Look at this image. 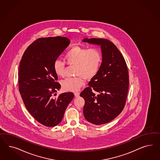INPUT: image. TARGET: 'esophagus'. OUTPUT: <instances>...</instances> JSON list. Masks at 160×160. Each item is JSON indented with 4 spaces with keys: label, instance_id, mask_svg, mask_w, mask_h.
Instances as JSON below:
<instances>
[{
    "label": "esophagus",
    "instance_id": "esophagus-1",
    "mask_svg": "<svg viewBox=\"0 0 160 160\" xmlns=\"http://www.w3.org/2000/svg\"><path fill=\"white\" fill-rule=\"evenodd\" d=\"M80 96V93L79 92H74V96L76 97H78Z\"/></svg>",
    "mask_w": 160,
    "mask_h": 160
}]
</instances>
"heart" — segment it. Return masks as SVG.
<instances>
[{"instance_id": "obj_1", "label": "heart", "mask_w": 160, "mask_h": 160, "mask_svg": "<svg viewBox=\"0 0 160 160\" xmlns=\"http://www.w3.org/2000/svg\"><path fill=\"white\" fill-rule=\"evenodd\" d=\"M64 60L68 66H75L74 74L77 76L63 80L61 84L65 91L76 92L85 84V78L90 80L97 74L102 66V56L97 48H88L74 46L64 55ZM54 72L58 77H63L65 64L59 59L54 62Z\"/></svg>"}]
</instances>
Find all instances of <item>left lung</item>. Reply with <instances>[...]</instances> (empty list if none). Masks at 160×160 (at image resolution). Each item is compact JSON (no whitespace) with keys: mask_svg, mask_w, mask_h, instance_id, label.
<instances>
[{"mask_svg":"<svg viewBox=\"0 0 160 160\" xmlns=\"http://www.w3.org/2000/svg\"><path fill=\"white\" fill-rule=\"evenodd\" d=\"M84 42L100 45L102 66L80 96L85 104V118L96 125L107 123L118 116L126 104L129 76L126 60L114 44L104 39H84ZM98 92L96 95L94 92Z\"/></svg>","mask_w":160,"mask_h":160,"instance_id":"obj_1","label":"left lung"}]
</instances>
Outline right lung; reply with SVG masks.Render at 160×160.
Instances as JSON below:
<instances>
[{"instance_id":"right-lung-1","label":"right lung","mask_w":160,"mask_h":160,"mask_svg":"<svg viewBox=\"0 0 160 160\" xmlns=\"http://www.w3.org/2000/svg\"><path fill=\"white\" fill-rule=\"evenodd\" d=\"M66 37L42 38L26 49L19 63V90L24 106L43 126H57L63 119L74 94L64 92L56 97L61 85L54 72V62L69 45Z\"/></svg>"}]
</instances>
